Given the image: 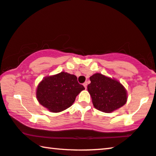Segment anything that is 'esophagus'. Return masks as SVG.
I'll use <instances>...</instances> for the list:
<instances>
[{
  "label": "esophagus",
  "instance_id": "34e87169",
  "mask_svg": "<svg viewBox=\"0 0 156 156\" xmlns=\"http://www.w3.org/2000/svg\"><path fill=\"white\" fill-rule=\"evenodd\" d=\"M83 85H84V87L85 89H87V83H83Z\"/></svg>",
  "mask_w": 156,
  "mask_h": 156
}]
</instances>
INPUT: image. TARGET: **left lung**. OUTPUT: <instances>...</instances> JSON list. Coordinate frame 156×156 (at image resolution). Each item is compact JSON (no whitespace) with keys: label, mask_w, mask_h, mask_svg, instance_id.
I'll return each instance as SVG.
<instances>
[{"label":"left lung","mask_w":156,"mask_h":156,"mask_svg":"<svg viewBox=\"0 0 156 156\" xmlns=\"http://www.w3.org/2000/svg\"><path fill=\"white\" fill-rule=\"evenodd\" d=\"M90 79L87 90L97 110L111 113L126 103L127 92L118 81L100 73L94 74Z\"/></svg>","instance_id":"obj_1"}]
</instances>
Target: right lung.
I'll return each instance as SVG.
<instances>
[{"label": "right lung", "mask_w": 156, "mask_h": 156, "mask_svg": "<svg viewBox=\"0 0 156 156\" xmlns=\"http://www.w3.org/2000/svg\"><path fill=\"white\" fill-rule=\"evenodd\" d=\"M83 90L84 86L79 84L76 76L61 72L44 78L37 87L36 97L42 106L58 113L70 107Z\"/></svg>", "instance_id": "1"}]
</instances>
